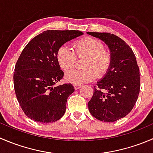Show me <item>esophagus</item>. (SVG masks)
<instances>
[{"instance_id":"esophagus-1","label":"esophagus","mask_w":153,"mask_h":153,"mask_svg":"<svg viewBox=\"0 0 153 153\" xmlns=\"http://www.w3.org/2000/svg\"><path fill=\"white\" fill-rule=\"evenodd\" d=\"M81 84H74V88H75V90H77V89H78L79 88H81Z\"/></svg>"}]
</instances>
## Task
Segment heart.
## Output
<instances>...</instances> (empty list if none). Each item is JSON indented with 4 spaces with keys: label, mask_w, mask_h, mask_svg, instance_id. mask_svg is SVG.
I'll use <instances>...</instances> for the list:
<instances>
[{
    "label": "heart",
    "mask_w": 153,
    "mask_h": 153,
    "mask_svg": "<svg viewBox=\"0 0 153 153\" xmlns=\"http://www.w3.org/2000/svg\"><path fill=\"white\" fill-rule=\"evenodd\" d=\"M75 52L71 48L61 46L57 52V60L65 72L75 66L77 57L85 58L82 64L84 69H74L66 74L67 81L75 84L92 81L95 76L101 78L107 73L112 64V55L105 50L104 44L92 37H86L73 43Z\"/></svg>",
    "instance_id": "b5f03b06"
}]
</instances>
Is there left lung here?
Masks as SVG:
<instances>
[{"mask_svg":"<svg viewBox=\"0 0 153 153\" xmlns=\"http://www.w3.org/2000/svg\"><path fill=\"white\" fill-rule=\"evenodd\" d=\"M108 45L112 64L94 87L88 103L89 112L104 122H114L131 112L140 92L139 67L135 54L124 40L109 32H87Z\"/></svg>","mask_w":153,"mask_h":153,"instance_id":"1","label":"left lung"}]
</instances>
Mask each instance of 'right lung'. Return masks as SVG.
<instances>
[{"label": "right lung", "instance_id": "right-lung-1", "mask_svg": "<svg viewBox=\"0 0 153 153\" xmlns=\"http://www.w3.org/2000/svg\"><path fill=\"white\" fill-rule=\"evenodd\" d=\"M83 34L78 30L44 31L23 49L15 64L14 87L21 109L30 119L52 123L64 115L68 97L75 89L71 84L55 86L64 75L57 52Z\"/></svg>", "mask_w": 153, "mask_h": 153}]
</instances>
